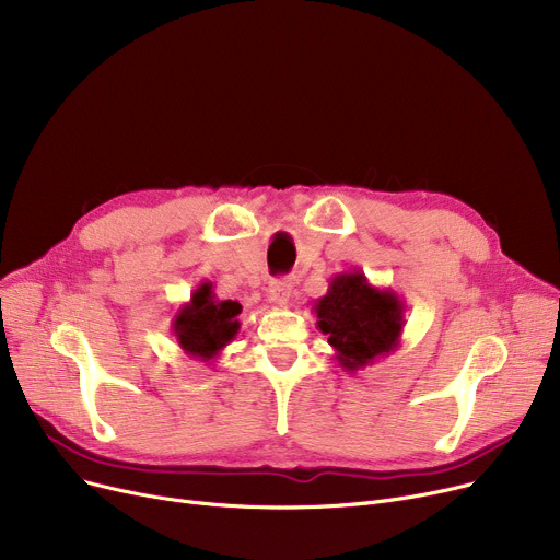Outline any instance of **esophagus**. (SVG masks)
<instances>
[{"mask_svg": "<svg viewBox=\"0 0 560 560\" xmlns=\"http://www.w3.org/2000/svg\"><path fill=\"white\" fill-rule=\"evenodd\" d=\"M268 295H270V300L275 304L285 306L290 302V295H292V281L290 279H275V281H270Z\"/></svg>", "mask_w": 560, "mask_h": 560, "instance_id": "1", "label": "esophagus"}]
</instances>
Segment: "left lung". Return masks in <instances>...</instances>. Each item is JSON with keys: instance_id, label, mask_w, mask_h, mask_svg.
<instances>
[{"instance_id": "left-lung-1", "label": "left lung", "mask_w": 560, "mask_h": 560, "mask_svg": "<svg viewBox=\"0 0 560 560\" xmlns=\"http://www.w3.org/2000/svg\"><path fill=\"white\" fill-rule=\"evenodd\" d=\"M404 302L390 288H376L361 270L338 272L325 298L313 304L317 329L327 336L345 372L386 359L401 342Z\"/></svg>"}]
</instances>
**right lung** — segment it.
<instances>
[{
  "label": "right lung",
  "instance_id": "obj_1",
  "mask_svg": "<svg viewBox=\"0 0 560 560\" xmlns=\"http://www.w3.org/2000/svg\"><path fill=\"white\" fill-rule=\"evenodd\" d=\"M241 304L220 300L211 281H201L172 317V334L184 354L211 365L241 331Z\"/></svg>",
  "mask_w": 560,
  "mask_h": 560
}]
</instances>
